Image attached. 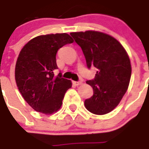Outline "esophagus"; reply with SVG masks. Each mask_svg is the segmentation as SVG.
Wrapping results in <instances>:
<instances>
[{
	"mask_svg": "<svg viewBox=\"0 0 149 149\" xmlns=\"http://www.w3.org/2000/svg\"><path fill=\"white\" fill-rule=\"evenodd\" d=\"M81 83H82V82H81V81H73V84H75V85H76V86H77V85H80V84H81Z\"/></svg>",
	"mask_w": 149,
	"mask_h": 149,
	"instance_id": "1",
	"label": "esophagus"
}]
</instances>
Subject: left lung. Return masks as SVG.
I'll return each instance as SVG.
<instances>
[{"mask_svg": "<svg viewBox=\"0 0 149 149\" xmlns=\"http://www.w3.org/2000/svg\"><path fill=\"white\" fill-rule=\"evenodd\" d=\"M70 36L81 48L87 67H95L94 79L87 84L93 94L84 101L92 113L103 115L113 111L127 91L131 75L129 57L116 39L97 31L71 33Z\"/></svg>", "mask_w": 149, "mask_h": 149, "instance_id": "1", "label": "left lung"}]
</instances>
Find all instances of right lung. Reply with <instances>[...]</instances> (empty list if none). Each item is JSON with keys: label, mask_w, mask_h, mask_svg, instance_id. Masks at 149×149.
Masks as SVG:
<instances>
[{"label": "right lung", "mask_w": 149, "mask_h": 149, "mask_svg": "<svg viewBox=\"0 0 149 149\" xmlns=\"http://www.w3.org/2000/svg\"><path fill=\"white\" fill-rule=\"evenodd\" d=\"M73 42L67 33L39 36L25 45L15 65V81L25 101L36 111L45 114L56 112L61 106L65 93L72 83L54 76L56 53L67 44Z\"/></svg>", "instance_id": "obj_1"}]
</instances>
